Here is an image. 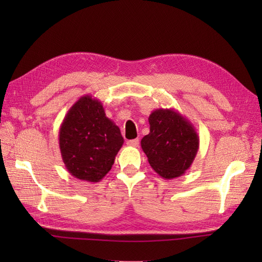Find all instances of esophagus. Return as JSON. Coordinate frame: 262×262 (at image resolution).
<instances>
[{"instance_id":"34e87169","label":"esophagus","mask_w":262,"mask_h":262,"mask_svg":"<svg viewBox=\"0 0 262 262\" xmlns=\"http://www.w3.org/2000/svg\"><path fill=\"white\" fill-rule=\"evenodd\" d=\"M127 144L129 146H138V144H140V140H138V138H135V140H129V141H127Z\"/></svg>"}]
</instances>
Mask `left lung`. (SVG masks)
<instances>
[{"label": "left lung", "mask_w": 262, "mask_h": 262, "mask_svg": "<svg viewBox=\"0 0 262 262\" xmlns=\"http://www.w3.org/2000/svg\"><path fill=\"white\" fill-rule=\"evenodd\" d=\"M149 134L141 146L149 165L164 179H174L190 168L199 148L193 125L174 109L159 108L148 117Z\"/></svg>", "instance_id": "obj_1"}]
</instances>
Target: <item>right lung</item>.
<instances>
[{"instance_id": "add662e5", "label": "right lung", "mask_w": 262, "mask_h": 262, "mask_svg": "<svg viewBox=\"0 0 262 262\" xmlns=\"http://www.w3.org/2000/svg\"><path fill=\"white\" fill-rule=\"evenodd\" d=\"M65 168L77 179L99 182L110 171L124 138L100 100L83 96L64 117L58 134Z\"/></svg>"}]
</instances>
